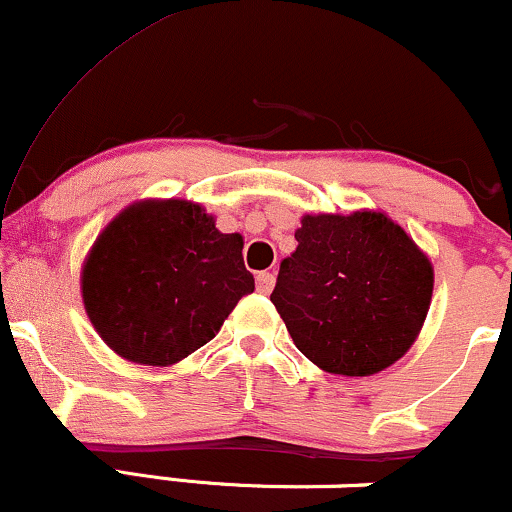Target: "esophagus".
I'll list each match as a JSON object with an SVG mask.
<instances>
[{
	"mask_svg": "<svg viewBox=\"0 0 512 512\" xmlns=\"http://www.w3.org/2000/svg\"><path fill=\"white\" fill-rule=\"evenodd\" d=\"M274 274L272 272H260L257 274V291L260 293H272L274 289Z\"/></svg>",
	"mask_w": 512,
	"mask_h": 512,
	"instance_id": "esophagus-1",
	"label": "esophagus"
}]
</instances>
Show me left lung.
Wrapping results in <instances>:
<instances>
[{
  "mask_svg": "<svg viewBox=\"0 0 512 512\" xmlns=\"http://www.w3.org/2000/svg\"><path fill=\"white\" fill-rule=\"evenodd\" d=\"M272 303L317 368L363 378L416 342L433 296L431 260L383 211L305 214Z\"/></svg>",
  "mask_w": 512,
  "mask_h": 512,
  "instance_id": "1",
  "label": "left lung"
}]
</instances>
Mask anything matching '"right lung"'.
<instances>
[{
  "instance_id": "obj_1",
  "label": "right lung",
  "mask_w": 512,
  "mask_h": 512,
  "mask_svg": "<svg viewBox=\"0 0 512 512\" xmlns=\"http://www.w3.org/2000/svg\"><path fill=\"white\" fill-rule=\"evenodd\" d=\"M252 291L243 236L221 233L187 199L129 204L81 269L91 325L117 356L142 366H170L211 342Z\"/></svg>"
}]
</instances>
